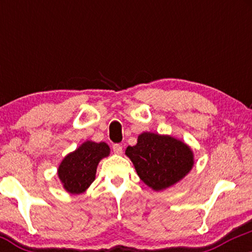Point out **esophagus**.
I'll return each instance as SVG.
<instances>
[{
    "label": "esophagus",
    "instance_id": "34e87169",
    "mask_svg": "<svg viewBox=\"0 0 252 252\" xmlns=\"http://www.w3.org/2000/svg\"><path fill=\"white\" fill-rule=\"evenodd\" d=\"M112 149H113V153H115L116 155H122L123 154V147L120 146V144H113Z\"/></svg>",
    "mask_w": 252,
    "mask_h": 252
}]
</instances>
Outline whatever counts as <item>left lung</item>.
<instances>
[{
	"label": "left lung",
	"instance_id": "left-lung-1",
	"mask_svg": "<svg viewBox=\"0 0 252 252\" xmlns=\"http://www.w3.org/2000/svg\"><path fill=\"white\" fill-rule=\"evenodd\" d=\"M141 180L155 191L165 190L182 180L194 166V153L184 141L171 135L143 132L135 146L127 147Z\"/></svg>",
	"mask_w": 252,
	"mask_h": 252
}]
</instances>
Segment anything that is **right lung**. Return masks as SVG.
<instances>
[{"label":"right lung","mask_w":252,"mask_h":252,"mask_svg":"<svg viewBox=\"0 0 252 252\" xmlns=\"http://www.w3.org/2000/svg\"><path fill=\"white\" fill-rule=\"evenodd\" d=\"M109 155L110 148L105 142L97 143L89 140L67 154L57 170L65 190L73 195L86 191L95 180L98 163Z\"/></svg>","instance_id":"1"}]
</instances>
